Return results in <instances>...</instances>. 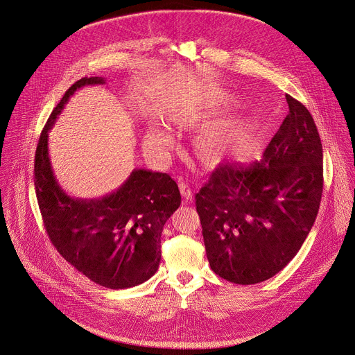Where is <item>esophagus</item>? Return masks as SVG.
<instances>
[{
	"mask_svg": "<svg viewBox=\"0 0 355 355\" xmlns=\"http://www.w3.org/2000/svg\"><path fill=\"white\" fill-rule=\"evenodd\" d=\"M178 187H180V191H181V196L184 198L185 202H189L192 200V189L189 187L188 182H185L184 180L180 178V182H178Z\"/></svg>",
	"mask_w": 355,
	"mask_h": 355,
	"instance_id": "obj_1",
	"label": "esophagus"
}]
</instances>
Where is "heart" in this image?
I'll return each mask as SVG.
<instances>
[{
	"label": "heart",
	"instance_id": "obj_1",
	"mask_svg": "<svg viewBox=\"0 0 355 355\" xmlns=\"http://www.w3.org/2000/svg\"><path fill=\"white\" fill-rule=\"evenodd\" d=\"M211 141H212V139H207L205 144H209ZM144 143L150 151L159 153L171 144V137L168 133L161 130V128H151V130L146 135Z\"/></svg>",
	"mask_w": 355,
	"mask_h": 355
}]
</instances>
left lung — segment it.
<instances>
[{"label":"left lung","mask_w":355,"mask_h":355,"mask_svg":"<svg viewBox=\"0 0 355 355\" xmlns=\"http://www.w3.org/2000/svg\"><path fill=\"white\" fill-rule=\"evenodd\" d=\"M288 114L261 161L219 164L196 196L211 269L236 284L273 277L293 259L323 194V147L310 112Z\"/></svg>","instance_id":"left-lung-1"}]
</instances>
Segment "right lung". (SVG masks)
<instances>
[{
    "instance_id": "1",
    "label": "right lung",
    "mask_w": 355,
    "mask_h": 355,
    "mask_svg": "<svg viewBox=\"0 0 355 355\" xmlns=\"http://www.w3.org/2000/svg\"><path fill=\"white\" fill-rule=\"evenodd\" d=\"M103 83L99 76L79 79L53 109L37 146L34 182L46 234L63 259L92 282L117 290L137 286L157 272L161 232L181 196L168 174L147 170H135L117 191L99 200L72 198L59 187L48 132L76 89Z\"/></svg>"
}]
</instances>
